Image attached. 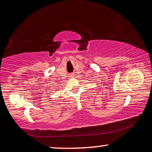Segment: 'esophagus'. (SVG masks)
<instances>
[{"mask_svg":"<svg viewBox=\"0 0 152 152\" xmlns=\"http://www.w3.org/2000/svg\"><path fill=\"white\" fill-rule=\"evenodd\" d=\"M74 76V74H70L69 75V77H71V78H73Z\"/></svg>","mask_w":152,"mask_h":152,"instance_id":"obj_1","label":"esophagus"}]
</instances>
